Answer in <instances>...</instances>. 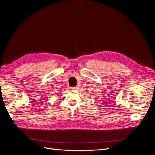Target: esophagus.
<instances>
[{
    "label": "esophagus",
    "mask_w": 155,
    "mask_h": 155,
    "mask_svg": "<svg viewBox=\"0 0 155 155\" xmlns=\"http://www.w3.org/2000/svg\"><path fill=\"white\" fill-rule=\"evenodd\" d=\"M70 88L72 90H76L77 89V87H71Z\"/></svg>",
    "instance_id": "obj_1"
}]
</instances>
